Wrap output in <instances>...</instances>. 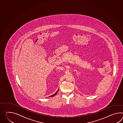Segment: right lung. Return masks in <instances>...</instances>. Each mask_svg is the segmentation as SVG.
Here are the masks:
<instances>
[{"label":"right lung","mask_w":123,"mask_h":123,"mask_svg":"<svg viewBox=\"0 0 123 123\" xmlns=\"http://www.w3.org/2000/svg\"><path fill=\"white\" fill-rule=\"evenodd\" d=\"M58 91H57V92H56V93H55V94H53V95H52V96H55V95H56V94H57V92H58Z\"/></svg>","instance_id":"right-lung-1"}]
</instances>
